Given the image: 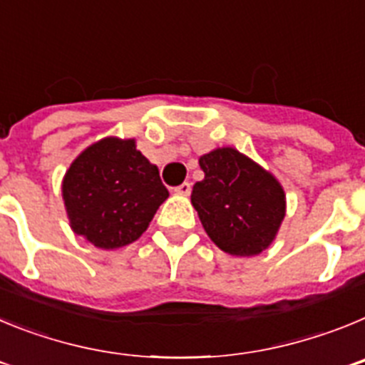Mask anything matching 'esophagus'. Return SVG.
Masks as SVG:
<instances>
[{"mask_svg": "<svg viewBox=\"0 0 365 365\" xmlns=\"http://www.w3.org/2000/svg\"><path fill=\"white\" fill-rule=\"evenodd\" d=\"M175 192L179 193V195H190V192H192V185H190V182H182V185L177 186Z\"/></svg>", "mask_w": 365, "mask_h": 365, "instance_id": "obj_1", "label": "esophagus"}]
</instances>
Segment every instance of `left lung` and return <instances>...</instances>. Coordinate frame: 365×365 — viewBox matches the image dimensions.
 <instances>
[{
  "mask_svg": "<svg viewBox=\"0 0 365 365\" xmlns=\"http://www.w3.org/2000/svg\"><path fill=\"white\" fill-rule=\"evenodd\" d=\"M199 166L205 179L193 185L192 205L208 237L232 256L263 252L285 217L278 179L234 148L202 155Z\"/></svg>",
  "mask_w": 365,
  "mask_h": 365,
  "instance_id": "obj_1",
  "label": "left lung"
}]
</instances>
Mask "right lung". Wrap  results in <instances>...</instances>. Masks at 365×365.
Wrapping results in <instances>:
<instances>
[{"label": "right lung", "mask_w": 365, "mask_h": 365, "mask_svg": "<svg viewBox=\"0 0 365 365\" xmlns=\"http://www.w3.org/2000/svg\"><path fill=\"white\" fill-rule=\"evenodd\" d=\"M67 217L74 234L113 250L137 241L168 190L133 138L108 137L73 160L62 182Z\"/></svg>", "instance_id": "obj_1"}]
</instances>
